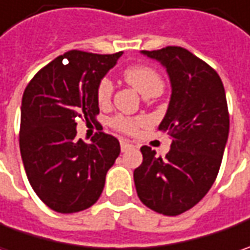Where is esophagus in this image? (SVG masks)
<instances>
[{
    "label": "esophagus",
    "mask_w": 250,
    "mask_h": 250,
    "mask_svg": "<svg viewBox=\"0 0 250 250\" xmlns=\"http://www.w3.org/2000/svg\"><path fill=\"white\" fill-rule=\"evenodd\" d=\"M132 147H133V145L129 143L128 140H121V150H122V151H128V150L132 149Z\"/></svg>",
    "instance_id": "esophagus-1"
}]
</instances>
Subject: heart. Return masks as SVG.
<instances>
[{
    "instance_id": "obj_1",
    "label": "heart",
    "mask_w": 250,
    "mask_h": 250,
    "mask_svg": "<svg viewBox=\"0 0 250 250\" xmlns=\"http://www.w3.org/2000/svg\"><path fill=\"white\" fill-rule=\"evenodd\" d=\"M124 78L126 82L139 91L143 97H149L151 94L161 93L164 89V82H163L161 76L154 69L145 66V65H135V66L128 68L124 72ZM112 90H114V86L110 79L108 78L101 79L97 86V101L101 105H104L110 101ZM143 124H145L143 118H129V117H124V115H118L112 120V126L121 132H125V133L136 132V129Z\"/></svg>"
}]
</instances>
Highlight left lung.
Wrapping results in <instances>:
<instances>
[{"label": "left lung", "mask_w": 250, "mask_h": 250, "mask_svg": "<svg viewBox=\"0 0 250 250\" xmlns=\"http://www.w3.org/2000/svg\"><path fill=\"white\" fill-rule=\"evenodd\" d=\"M159 61L171 82V99L159 130L172 138L166 159L149 146L133 171L138 196L164 216H178L197 205L216 181L224 154L229 115L217 72L182 47L142 51Z\"/></svg>", "instance_id": "obj_1"}]
</instances>
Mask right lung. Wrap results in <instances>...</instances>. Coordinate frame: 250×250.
I'll return each mask as SVG.
<instances>
[{
	"instance_id": "right-lung-1",
	"label": "right lung",
	"mask_w": 250,
	"mask_h": 250,
	"mask_svg": "<svg viewBox=\"0 0 250 250\" xmlns=\"http://www.w3.org/2000/svg\"><path fill=\"white\" fill-rule=\"evenodd\" d=\"M121 55L68 51L40 69L24 89L19 132L24 171L36 195L57 213L93 206L120 156L118 139L104 132L90 143L76 139V118L93 121L100 112L97 86Z\"/></svg>"
}]
</instances>
